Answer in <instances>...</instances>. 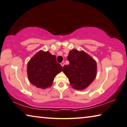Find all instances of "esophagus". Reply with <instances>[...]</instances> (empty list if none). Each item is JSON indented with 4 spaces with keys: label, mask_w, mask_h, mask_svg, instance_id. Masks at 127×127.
<instances>
[{
    "label": "esophagus",
    "mask_w": 127,
    "mask_h": 127,
    "mask_svg": "<svg viewBox=\"0 0 127 127\" xmlns=\"http://www.w3.org/2000/svg\"><path fill=\"white\" fill-rule=\"evenodd\" d=\"M64 65H65V62H62L61 63V65L62 66V67H64Z\"/></svg>",
    "instance_id": "obj_1"
}]
</instances>
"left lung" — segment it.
Masks as SVG:
<instances>
[{
    "mask_svg": "<svg viewBox=\"0 0 127 127\" xmlns=\"http://www.w3.org/2000/svg\"><path fill=\"white\" fill-rule=\"evenodd\" d=\"M70 64L64 66L62 71L69 79L71 86L77 90L86 89L95 79L97 65L95 60L83 50L69 52Z\"/></svg>",
    "mask_w": 127,
    "mask_h": 127,
    "instance_id": "1",
    "label": "left lung"
}]
</instances>
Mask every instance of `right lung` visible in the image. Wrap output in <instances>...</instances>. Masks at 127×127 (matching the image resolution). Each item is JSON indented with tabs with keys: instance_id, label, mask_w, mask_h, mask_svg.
<instances>
[{
	"instance_id": "obj_1",
	"label": "right lung",
	"mask_w": 127,
	"mask_h": 127,
	"mask_svg": "<svg viewBox=\"0 0 127 127\" xmlns=\"http://www.w3.org/2000/svg\"><path fill=\"white\" fill-rule=\"evenodd\" d=\"M56 56L41 50L31 58L27 64V74L30 82L37 88L50 87L54 77L62 71Z\"/></svg>"
}]
</instances>
